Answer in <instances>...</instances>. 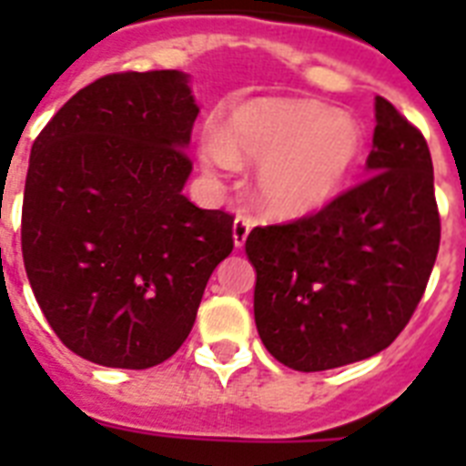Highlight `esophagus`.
<instances>
[{
    "instance_id": "34e87169",
    "label": "esophagus",
    "mask_w": 466,
    "mask_h": 466,
    "mask_svg": "<svg viewBox=\"0 0 466 466\" xmlns=\"http://www.w3.org/2000/svg\"><path fill=\"white\" fill-rule=\"evenodd\" d=\"M251 227H254V222L248 218H237L234 219V227H232V237H234V247L241 248L244 247V241H247L248 232H251Z\"/></svg>"
}]
</instances>
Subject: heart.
<instances>
[{"mask_svg":"<svg viewBox=\"0 0 466 466\" xmlns=\"http://www.w3.org/2000/svg\"><path fill=\"white\" fill-rule=\"evenodd\" d=\"M200 152L218 171L258 164L256 205L273 219H302L346 190L362 157V130L311 101L251 98L227 113L225 133H205Z\"/></svg>","mask_w":466,"mask_h":466,"instance_id":"1","label":"heart"}]
</instances>
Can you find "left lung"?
Here are the masks:
<instances>
[{
	"mask_svg": "<svg viewBox=\"0 0 466 466\" xmlns=\"http://www.w3.org/2000/svg\"><path fill=\"white\" fill-rule=\"evenodd\" d=\"M368 181L326 210L251 229L254 319L263 346L299 372L384 350L423 298L441 247L426 137L375 98Z\"/></svg>",
	"mask_w": 466,
	"mask_h": 466,
	"instance_id": "8db88e82",
	"label": "left lung"
}]
</instances>
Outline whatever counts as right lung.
<instances>
[{
    "instance_id": "add662e5",
    "label": "right lung",
    "mask_w": 466,
    "mask_h": 466,
    "mask_svg": "<svg viewBox=\"0 0 466 466\" xmlns=\"http://www.w3.org/2000/svg\"><path fill=\"white\" fill-rule=\"evenodd\" d=\"M188 75L120 72L76 91L33 142L21 251L57 339L145 370L188 339L234 218L183 196L198 118Z\"/></svg>"
}]
</instances>
